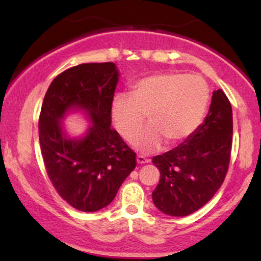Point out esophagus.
Returning <instances> with one entry per match:
<instances>
[{
	"label": "esophagus",
	"mask_w": 261,
	"mask_h": 261,
	"mask_svg": "<svg viewBox=\"0 0 261 261\" xmlns=\"http://www.w3.org/2000/svg\"><path fill=\"white\" fill-rule=\"evenodd\" d=\"M137 162H138V164H140V165H142V164L149 163V159L146 158V156H144V155H138L137 156Z\"/></svg>",
	"instance_id": "obj_1"
}]
</instances>
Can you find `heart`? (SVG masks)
Here are the masks:
<instances>
[{
    "label": "heart",
    "instance_id": "heart-1",
    "mask_svg": "<svg viewBox=\"0 0 261 261\" xmlns=\"http://www.w3.org/2000/svg\"><path fill=\"white\" fill-rule=\"evenodd\" d=\"M206 82L194 74L166 72L141 78L132 85L130 95H117L112 103L114 126L128 142L144 125L152 124L135 141L142 152H154L164 139L171 145L188 140L197 130L208 109Z\"/></svg>",
    "mask_w": 261,
    "mask_h": 261
}]
</instances>
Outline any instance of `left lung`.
I'll use <instances>...</instances> for the list:
<instances>
[{"label":"left lung","mask_w":261,"mask_h":261,"mask_svg":"<svg viewBox=\"0 0 261 261\" xmlns=\"http://www.w3.org/2000/svg\"><path fill=\"white\" fill-rule=\"evenodd\" d=\"M233 113L226 94L214 91L204 122L188 140L152 163L160 171L152 192L160 212L188 216L208 203L222 185L230 162Z\"/></svg>","instance_id":"obj_1"}]
</instances>
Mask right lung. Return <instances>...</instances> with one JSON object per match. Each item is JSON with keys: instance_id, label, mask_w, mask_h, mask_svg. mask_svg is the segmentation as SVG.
Listing matches in <instances>:
<instances>
[{"instance_id": "right-lung-1", "label": "right lung", "mask_w": 261, "mask_h": 261, "mask_svg": "<svg viewBox=\"0 0 261 261\" xmlns=\"http://www.w3.org/2000/svg\"><path fill=\"white\" fill-rule=\"evenodd\" d=\"M117 80L114 63L81 64L59 73L42 102L39 141L46 172L60 197L80 212L112 203L137 166V153L110 126ZM71 108L84 109L93 121L81 141L64 137L59 122Z\"/></svg>"}]
</instances>
